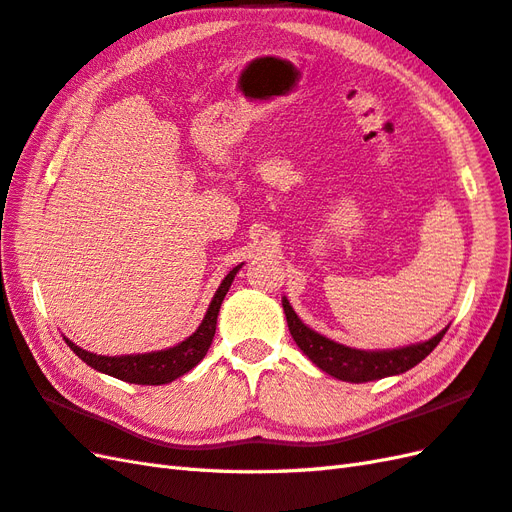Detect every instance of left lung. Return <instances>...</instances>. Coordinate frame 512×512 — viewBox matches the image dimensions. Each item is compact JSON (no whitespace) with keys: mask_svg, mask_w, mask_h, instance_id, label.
Listing matches in <instances>:
<instances>
[{"mask_svg":"<svg viewBox=\"0 0 512 512\" xmlns=\"http://www.w3.org/2000/svg\"><path fill=\"white\" fill-rule=\"evenodd\" d=\"M281 305L285 312V320H288L290 334L294 342L299 344V349L320 368V371H325L327 375L351 384L375 382V379L401 375L410 371L412 366H417L436 349V344L443 340L445 331L449 329L447 325L430 340L408 344V347L364 351V349H353V347H347V344L334 342L331 338H325L323 334H318V331L307 327L303 320L296 316L290 301L285 299V296L281 299Z\"/></svg>","mask_w":512,"mask_h":512,"instance_id":"8db88e82","label":"left lung"}]
</instances>
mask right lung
Returning <instances> with one entry per match:
<instances>
[{
  "mask_svg": "<svg viewBox=\"0 0 512 512\" xmlns=\"http://www.w3.org/2000/svg\"><path fill=\"white\" fill-rule=\"evenodd\" d=\"M240 268L242 264L235 266L229 275L222 279V283L218 285V290L213 294V299L207 307L205 318H202V323L198 325L194 334L185 338L183 342L174 344L170 349L150 351V353H130V355H98V353L80 349L78 344H74L69 338H65V342L82 362H87L98 373L117 377L128 384H141V386L170 384L174 379L192 371V368L207 355L213 334H216L220 305L224 301V296H227L235 275L240 272Z\"/></svg>",
  "mask_w": 512,
  "mask_h": 512,
  "instance_id": "obj_1",
  "label": "right lung"
}]
</instances>
